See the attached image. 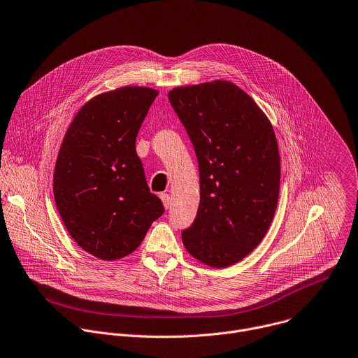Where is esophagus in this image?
<instances>
[{"mask_svg": "<svg viewBox=\"0 0 358 358\" xmlns=\"http://www.w3.org/2000/svg\"><path fill=\"white\" fill-rule=\"evenodd\" d=\"M160 198L163 201V205L166 209L170 208V203H171V199H170V195L169 194H160Z\"/></svg>", "mask_w": 358, "mask_h": 358, "instance_id": "34e87169", "label": "esophagus"}]
</instances>
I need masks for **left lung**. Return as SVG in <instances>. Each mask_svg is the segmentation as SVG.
<instances>
[{
    "mask_svg": "<svg viewBox=\"0 0 358 358\" xmlns=\"http://www.w3.org/2000/svg\"><path fill=\"white\" fill-rule=\"evenodd\" d=\"M169 99L199 167V206L182 243L201 263L229 267L260 245L275 213L281 170L273 125L224 80L177 87Z\"/></svg>",
    "mask_w": 358,
    "mask_h": 358,
    "instance_id": "left-lung-1",
    "label": "left lung"
}]
</instances>
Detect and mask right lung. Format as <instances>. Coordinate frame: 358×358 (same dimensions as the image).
Wrapping results in <instances>:
<instances>
[{"mask_svg":"<svg viewBox=\"0 0 358 358\" xmlns=\"http://www.w3.org/2000/svg\"><path fill=\"white\" fill-rule=\"evenodd\" d=\"M159 91L121 87L90 99L60 146L53 192L74 242L102 260L135 252L164 213L150 192L136 136Z\"/></svg>","mask_w":358,"mask_h":358,"instance_id":"right-lung-1","label":"right lung"}]
</instances>
